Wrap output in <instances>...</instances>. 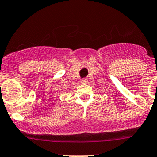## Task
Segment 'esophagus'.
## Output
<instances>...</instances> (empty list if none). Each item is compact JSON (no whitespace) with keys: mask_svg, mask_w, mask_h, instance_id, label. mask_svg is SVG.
<instances>
[{"mask_svg":"<svg viewBox=\"0 0 157 157\" xmlns=\"http://www.w3.org/2000/svg\"><path fill=\"white\" fill-rule=\"evenodd\" d=\"M87 82H88V79L87 78H83L80 80V83L81 84H86Z\"/></svg>","mask_w":157,"mask_h":157,"instance_id":"obj_1","label":"esophagus"}]
</instances>
